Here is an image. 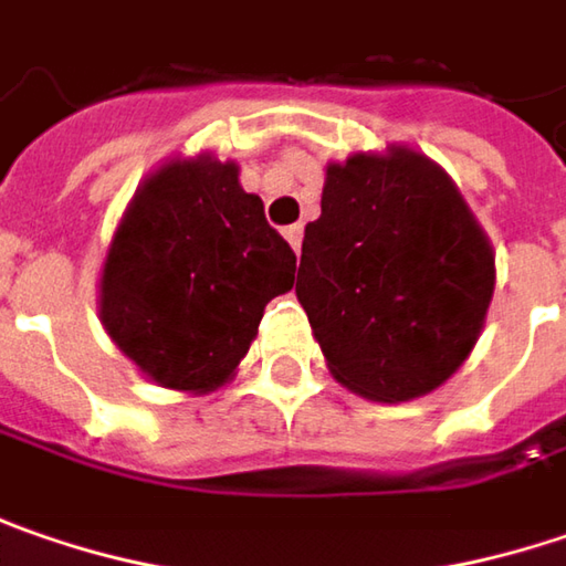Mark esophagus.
I'll return each instance as SVG.
<instances>
[{"instance_id":"obj_1","label":"esophagus","mask_w":566,"mask_h":566,"mask_svg":"<svg viewBox=\"0 0 566 566\" xmlns=\"http://www.w3.org/2000/svg\"><path fill=\"white\" fill-rule=\"evenodd\" d=\"M282 234L284 240L291 243V250H294V253H301V243H304V224H287Z\"/></svg>"}]
</instances>
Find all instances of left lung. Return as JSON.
I'll return each mask as SVG.
<instances>
[{"label":"left lung","mask_w":566,"mask_h":566,"mask_svg":"<svg viewBox=\"0 0 566 566\" xmlns=\"http://www.w3.org/2000/svg\"><path fill=\"white\" fill-rule=\"evenodd\" d=\"M294 291L335 380L408 402L450 380L479 342L494 253L433 160L355 155L326 170Z\"/></svg>","instance_id":"left-lung-1"}]
</instances>
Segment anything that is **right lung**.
Listing matches in <instances>:
<instances>
[{
	"mask_svg": "<svg viewBox=\"0 0 566 566\" xmlns=\"http://www.w3.org/2000/svg\"><path fill=\"white\" fill-rule=\"evenodd\" d=\"M297 256L231 160H174L136 192L101 279V319L142 374L209 392L291 291Z\"/></svg>",
	"mask_w": 566,
	"mask_h": 566,
	"instance_id": "add662e5",
	"label": "right lung"
}]
</instances>
